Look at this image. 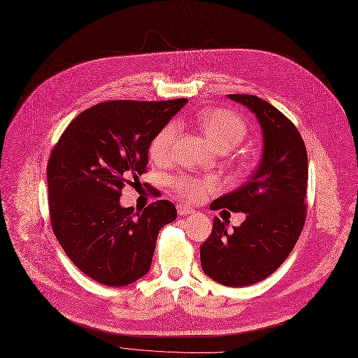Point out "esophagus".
Listing matches in <instances>:
<instances>
[{
	"instance_id": "obj_1",
	"label": "esophagus",
	"mask_w": 358,
	"mask_h": 358,
	"mask_svg": "<svg viewBox=\"0 0 358 358\" xmlns=\"http://www.w3.org/2000/svg\"><path fill=\"white\" fill-rule=\"evenodd\" d=\"M177 212H178V215H180V216H187V215H192V213H194V209H192L190 206H187V204L180 203V204H177Z\"/></svg>"
}]
</instances>
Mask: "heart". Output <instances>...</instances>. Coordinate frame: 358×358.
I'll return each instance as SVG.
<instances>
[{
    "mask_svg": "<svg viewBox=\"0 0 358 358\" xmlns=\"http://www.w3.org/2000/svg\"><path fill=\"white\" fill-rule=\"evenodd\" d=\"M196 124L210 141V143L219 149L227 150L239 145L247 135V124L235 113L224 108H209L199 111ZM178 135V127L176 123H166L161 127L149 143V155L157 162H166L173 157L176 139ZM171 185L174 192L189 200H197L215 190L217 187L213 178H197L187 174H178L173 177Z\"/></svg>",
    "mask_w": 358,
    "mask_h": 358,
    "instance_id": "b5f03b06",
    "label": "heart"
}]
</instances>
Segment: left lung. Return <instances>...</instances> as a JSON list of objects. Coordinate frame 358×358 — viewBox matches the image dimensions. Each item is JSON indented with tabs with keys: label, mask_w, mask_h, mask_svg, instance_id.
Instances as JSON below:
<instances>
[{
	"label": "left lung",
	"mask_w": 358,
	"mask_h": 358,
	"mask_svg": "<svg viewBox=\"0 0 358 358\" xmlns=\"http://www.w3.org/2000/svg\"><path fill=\"white\" fill-rule=\"evenodd\" d=\"M257 116L264 149L252 177L238 190L216 199L210 209L247 217L228 232L213 220L200 247L203 271L228 287L255 285L271 275L294 248L306 220L308 152L296 126L274 106L252 94H229Z\"/></svg>",
	"instance_id": "1"
}]
</instances>
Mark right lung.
<instances>
[{
  "instance_id": "obj_1",
  "label": "right lung",
  "mask_w": 358,
  "mask_h": 358,
  "mask_svg": "<svg viewBox=\"0 0 358 358\" xmlns=\"http://www.w3.org/2000/svg\"><path fill=\"white\" fill-rule=\"evenodd\" d=\"M187 99L111 100L75 117L48 162L49 215L61 247L84 274L110 287L143 277L157 238L177 217L157 200L143 210L122 208L124 184L146 173L149 143Z\"/></svg>"
}]
</instances>
